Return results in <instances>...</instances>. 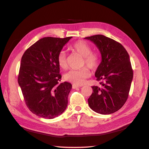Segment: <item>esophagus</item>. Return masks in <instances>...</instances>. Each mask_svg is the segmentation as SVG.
I'll list each match as a JSON object with an SVG mask.
<instances>
[{
  "mask_svg": "<svg viewBox=\"0 0 149 149\" xmlns=\"http://www.w3.org/2000/svg\"><path fill=\"white\" fill-rule=\"evenodd\" d=\"M72 88H73V89H76V88H80V86H79L76 85V84H73V85H72Z\"/></svg>",
  "mask_w": 149,
  "mask_h": 149,
  "instance_id": "1",
  "label": "esophagus"
}]
</instances>
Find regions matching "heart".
I'll list each match as a JSON object with an SVG mask.
<instances>
[{
	"label": "heart",
	"instance_id": "b5f03b06",
	"mask_svg": "<svg viewBox=\"0 0 149 149\" xmlns=\"http://www.w3.org/2000/svg\"><path fill=\"white\" fill-rule=\"evenodd\" d=\"M71 49L75 53L83 57V65H86L90 69L94 70L100 64V56L98 53L92 52L91 47L84 41H78L72 45ZM58 64L62 69H66L68 67L66 54L64 51H61L57 57ZM91 73L88 68L82 69L71 70L65 74L66 80L76 85H81L85 82L86 79L89 78Z\"/></svg>",
	"mask_w": 149,
	"mask_h": 149
}]
</instances>
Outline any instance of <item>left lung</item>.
Segmentation results:
<instances>
[{
  "instance_id": "obj_1",
  "label": "left lung",
  "mask_w": 149,
  "mask_h": 149,
  "mask_svg": "<svg viewBox=\"0 0 149 149\" xmlns=\"http://www.w3.org/2000/svg\"><path fill=\"white\" fill-rule=\"evenodd\" d=\"M93 42L101 54V62L95 72L101 86H92L88 100L97 113L110 114L118 111L127 101L133 79L129 55L122 45L102 35L84 38Z\"/></svg>"
}]
</instances>
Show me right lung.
Returning <instances> with one entry per match:
<instances>
[{
  "instance_id": "right-lung-1",
  "label": "right lung",
  "mask_w": 149,
  "mask_h": 149,
  "mask_svg": "<svg viewBox=\"0 0 149 149\" xmlns=\"http://www.w3.org/2000/svg\"><path fill=\"white\" fill-rule=\"evenodd\" d=\"M71 38L44 37L29 47L22 57L18 83L26 106L41 118H55L68 106L72 85L66 81L59 83L61 75L57 57Z\"/></svg>"
}]
</instances>
